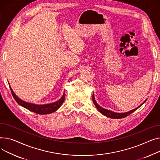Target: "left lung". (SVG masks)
<instances>
[{
  "label": "left lung",
  "instance_id": "8db88e82",
  "mask_svg": "<svg viewBox=\"0 0 160 160\" xmlns=\"http://www.w3.org/2000/svg\"><path fill=\"white\" fill-rule=\"evenodd\" d=\"M146 100L144 101V102L142 103L143 104ZM92 101H93V103L95 105L96 108H97V109L98 110V111L100 112H101L102 114H103L104 116H107V117H109V118H114V119H120V118H125V117L127 116L128 115L131 114V113H132L134 111H135L136 110H137L138 108H139L140 106L142 105L141 104L140 106H138V108L129 111V112H122V113H118V112H112L111 111H109V110H108V109H105L102 107H100V106L97 103V102H96L95 100V98H94V93L92 94Z\"/></svg>",
  "mask_w": 160,
  "mask_h": 160
}]
</instances>
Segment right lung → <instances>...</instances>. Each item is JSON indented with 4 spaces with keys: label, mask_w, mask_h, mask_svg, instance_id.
I'll return each instance as SVG.
<instances>
[{
    "label": "right lung",
    "mask_w": 160,
    "mask_h": 160,
    "mask_svg": "<svg viewBox=\"0 0 160 160\" xmlns=\"http://www.w3.org/2000/svg\"><path fill=\"white\" fill-rule=\"evenodd\" d=\"M9 86L10 88L11 91H12V94L13 95L14 99L20 105L28 109L30 111H32L39 114H51L52 112H54L55 111H56L60 108V107L62 105V104L63 103L65 99V93L63 92L61 98L55 102L48 103V104H43V105H37L34 103H31L20 99L13 91L9 84Z\"/></svg>",
    "instance_id": "1"
}]
</instances>
